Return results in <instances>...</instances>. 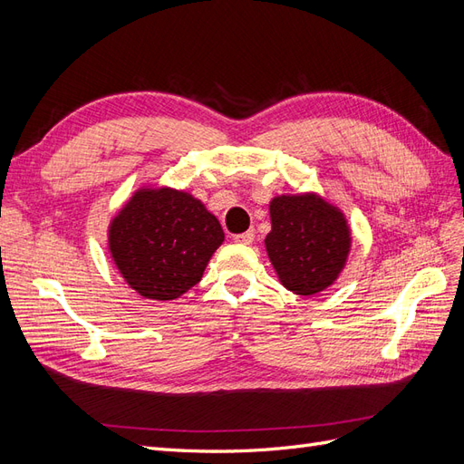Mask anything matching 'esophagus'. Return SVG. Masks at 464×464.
I'll list each match as a JSON object with an SVG mask.
<instances>
[{"instance_id": "34e87169", "label": "esophagus", "mask_w": 464, "mask_h": 464, "mask_svg": "<svg viewBox=\"0 0 464 464\" xmlns=\"http://www.w3.org/2000/svg\"><path fill=\"white\" fill-rule=\"evenodd\" d=\"M254 237H256L254 230H247V232H244V234H236V236H234V242H236V244H242V246H249L251 242H254Z\"/></svg>"}]
</instances>
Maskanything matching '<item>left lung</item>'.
<instances>
[{"instance_id":"8db88e82","label":"left lung","mask_w":464,"mask_h":464,"mask_svg":"<svg viewBox=\"0 0 464 464\" xmlns=\"http://www.w3.org/2000/svg\"><path fill=\"white\" fill-rule=\"evenodd\" d=\"M271 232L266 256L280 285L298 296L329 288L343 273L353 234L339 207L321 195H276L269 203Z\"/></svg>"}]
</instances>
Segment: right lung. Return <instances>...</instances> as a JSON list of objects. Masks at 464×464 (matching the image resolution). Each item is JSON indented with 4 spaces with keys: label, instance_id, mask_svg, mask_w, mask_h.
Instances as JSON below:
<instances>
[{
    "label": "right lung",
    "instance_id": "right-lung-1",
    "mask_svg": "<svg viewBox=\"0 0 464 464\" xmlns=\"http://www.w3.org/2000/svg\"><path fill=\"white\" fill-rule=\"evenodd\" d=\"M224 242L220 222L191 193L139 188L110 220L108 249L139 296L168 302L201 280Z\"/></svg>",
    "mask_w": 464,
    "mask_h": 464
}]
</instances>
